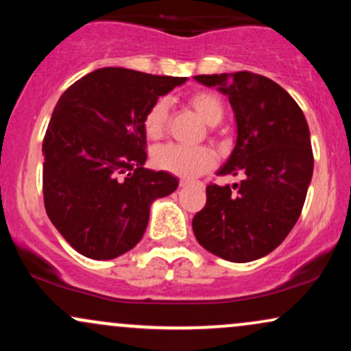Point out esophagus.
I'll use <instances>...</instances> for the list:
<instances>
[{
	"instance_id": "obj_1",
	"label": "esophagus",
	"mask_w": 351,
	"mask_h": 351,
	"mask_svg": "<svg viewBox=\"0 0 351 351\" xmlns=\"http://www.w3.org/2000/svg\"><path fill=\"white\" fill-rule=\"evenodd\" d=\"M195 183V181H191V180H181L180 181V186H188V184H193ZM199 184V183H198Z\"/></svg>"
}]
</instances>
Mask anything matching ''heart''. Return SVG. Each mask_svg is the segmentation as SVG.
Here are the masks:
<instances>
[{
    "label": "heart",
    "instance_id": "1",
    "mask_svg": "<svg viewBox=\"0 0 351 351\" xmlns=\"http://www.w3.org/2000/svg\"><path fill=\"white\" fill-rule=\"evenodd\" d=\"M191 107L209 125H216L223 119L224 107L219 95L215 92H196L189 97ZM170 104L167 99H158L152 104L143 117L145 134L150 140H158L165 134L168 122ZM152 162L158 170L178 176H196L209 170L216 162V155L208 147H186L180 143H165L152 153Z\"/></svg>",
    "mask_w": 351,
    "mask_h": 351
}]
</instances>
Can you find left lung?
Wrapping results in <instances>:
<instances>
[{
	"label": "left lung",
	"mask_w": 351,
	"mask_h": 351,
	"mask_svg": "<svg viewBox=\"0 0 351 351\" xmlns=\"http://www.w3.org/2000/svg\"><path fill=\"white\" fill-rule=\"evenodd\" d=\"M228 95L237 138L219 176H243L239 184L209 183L206 206L193 217V232L206 251L231 263L267 256L299 219L313 173L304 112L287 92L264 75H195Z\"/></svg>",
	"instance_id": "left-lung-1"
}]
</instances>
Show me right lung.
Returning <instances> with one entry per match:
<instances>
[{
	"mask_svg": "<svg viewBox=\"0 0 351 351\" xmlns=\"http://www.w3.org/2000/svg\"><path fill=\"white\" fill-rule=\"evenodd\" d=\"M186 77L102 67L60 95L43 142L44 206L82 256L108 261L142 239L155 199L178 180L147 162L143 117Z\"/></svg>",
	"mask_w": 351,
	"mask_h": 351,
	"instance_id": "1",
	"label": "right lung"
}]
</instances>
